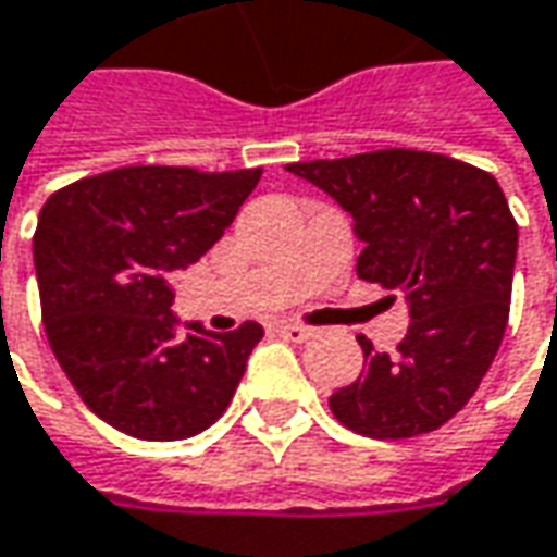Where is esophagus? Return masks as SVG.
Masks as SVG:
<instances>
[{
    "instance_id": "esophagus-1",
    "label": "esophagus",
    "mask_w": 557,
    "mask_h": 557,
    "mask_svg": "<svg viewBox=\"0 0 557 557\" xmlns=\"http://www.w3.org/2000/svg\"><path fill=\"white\" fill-rule=\"evenodd\" d=\"M274 334H280V337H283V341H289V344H302V341H309L311 337V327H306V324L280 321V324H274Z\"/></svg>"
}]
</instances>
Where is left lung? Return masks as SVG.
Instances as JSON below:
<instances>
[{"instance_id":"left-lung-1","label":"left lung","mask_w":557,"mask_h":557,"mask_svg":"<svg viewBox=\"0 0 557 557\" xmlns=\"http://www.w3.org/2000/svg\"><path fill=\"white\" fill-rule=\"evenodd\" d=\"M334 198L362 243L356 274L407 293L397 352L359 337L362 372L331 412L369 438H412L467 407L507 327L517 223L485 170L429 150H372L286 166Z\"/></svg>"}]
</instances>
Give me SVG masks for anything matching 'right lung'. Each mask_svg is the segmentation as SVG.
<instances>
[{
    "mask_svg": "<svg viewBox=\"0 0 557 557\" xmlns=\"http://www.w3.org/2000/svg\"><path fill=\"white\" fill-rule=\"evenodd\" d=\"M261 170L125 166L44 205L34 268L55 362L113 429L180 442L230 407L261 324L213 334L173 314L185 271L236 220Z\"/></svg>",
    "mask_w": 557,
    "mask_h": 557,
    "instance_id": "1",
    "label": "right lung"
}]
</instances>
